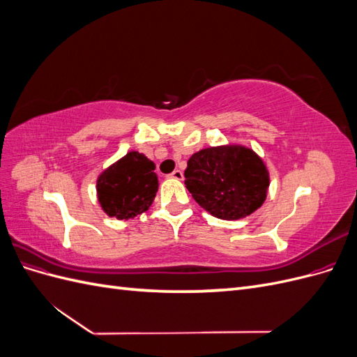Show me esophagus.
Returning <instances> with one entry per match:
<instances>
[{
  "mask_svg": "<svg viewBox=\"0 0 357 357\" xmlns=\"http://www.w3.org/2000/svg\"><path fill=\"white\" fill-rule=\"evenodd\" d=\"M168 177H169V178H176V180H183V171L174 169Z\"/></svg>",
  "mask_w": 357,
  "mask_h": 357,
  "instance_id": "obj_1",
  "label": "esophagus"
}]
</instances>
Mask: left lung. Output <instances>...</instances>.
Returning <instances> with one entry per match:
<instances>
[{
    "label": "left lung",
    "mask_w": 357,
    "mask_h": 357,
    "mask_svg": "<svg viewBox=\"0 0 357 357\" xmlns=\"http://www.w3.org/2000/svg\"><path fill=\"white\" fill-rule=\"evenodd\" d=\"M185 177L192 198L223 220H236L256 211L269 186L262 159L243 146L199 150L188 160Z\"/></svg>",
    "instance_id": "8db88e82"
}]
</instances>
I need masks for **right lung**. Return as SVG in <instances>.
Returning <instances> with one entry per match:
<instances>
[{"instance_id":"add662e5","label":"right lung","mask_w":357,"mask_h":357,"mask_svg":"<svg viewBox=\"0 0 357 357\" xmlns=\"http://www.w3.org/2000/svg\"><path fill=\"white\" fill-rule=\"evenodd\" d=\"M155 164L143 153L129 152L107 168L96 181L102 210L119 220L144 213L158 192Z\"/></svg>"}]
</instances>
